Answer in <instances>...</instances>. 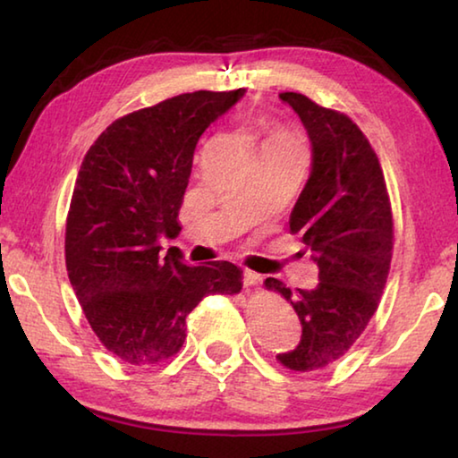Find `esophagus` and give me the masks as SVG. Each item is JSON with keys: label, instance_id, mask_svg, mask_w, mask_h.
Instances as JSON below:
<instances>
[{"label": "esophagus", "instance_id": "34e87169", "mask_svg": "<svg viewBox=\"0 0 458 458\" xmlns=\"http://www.w3.org/2000/svg\"><path fill=\"white\" fill-rule=\"evenodd\" d=\"M260 281H262V276L259 273H252V270H244L242 283H244L246 289H248V286H257Z\"/></svg>", "mask_w": 458, "mask_h": 458}]
</instances>
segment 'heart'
Masks as SVG:
<instances>
[{"label":"heart","instance_id":"obj_1","mask_svg":"<svg viewBox=\"0 0 458 458\" xmlns=\"http://www.w3.org/2000/svg\"><path fill=\"white\" fill-rule=\"evenodd\" d=\"M273 141H286V139L283 135H273L268 139V143H273Z\"/></svg>","mask_w":458,"mask_h":458}]
</instances>
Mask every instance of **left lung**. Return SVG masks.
Listing matches in <instances>:
<instances>
[{
  "mask_svg": "<svg viewBox=\"0 0 458 458\" xmlns=\"http://www.w3.org/2000/svg\"><path fill=\"white\" fill-rule=\"evenodd\" d=\"M311 141V174L289 226L319 268L315 289L267 278L299 315L301 341L276 360L294 371L325 369L352 350L390 273L394 224L377 155L355 123L299 92H283Z\"/></svg>",
  "mask_w": 458,
  "mask_h": 458,
  "instance_id": "1",
  "label": "left lung"
}]
</instances>
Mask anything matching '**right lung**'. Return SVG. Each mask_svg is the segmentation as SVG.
Instances as JSON below:
<instances>
[{"label": "right lung", "instance_id": "right-lung-1", "mask_svg": "<svg viewBox=\"0 0 458 458\" xmlns=\"http://www.w3.org/2000/svg\"><path fill=\"white\" fill-rule=\"evenodd\" d=\"M234 92H185L108 125L84 155L66 220V270L108 352L151 366L180 352L185 317L206 294H234L242 270L226 260L190 267L180 208L201 133L230 111Z\"/></svg>", "mask_w": 458, "mask_h": 458}]
</instances>
